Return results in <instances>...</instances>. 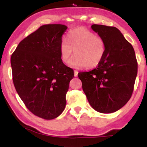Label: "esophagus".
<instances>
[{
  "label": "esophagus",
  "mask_w": 147,
  "mask_h": 147,
  "mask_svg": "<svg viewBox=\"0 0 147 147\" xmlns=\"http://www.w3.org/2000/svg\"><path fill=\"white\" fill-rule=\"evenodd\" d=\"M74 75H75V77H77L78 76V71L77 70H75L74 71Z\"/></svg>",
  "instance_id": "1"
}]
</instances>
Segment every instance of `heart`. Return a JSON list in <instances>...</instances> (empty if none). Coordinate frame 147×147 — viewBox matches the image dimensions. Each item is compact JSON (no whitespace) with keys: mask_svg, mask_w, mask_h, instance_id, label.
I'll return each mask as SVG.
<instances>
[{"mask_svg":"<svg viewBox=\"0 0 147 147\" xmlns=\"http://www.w3.org/2000/svg\"><path fill=\"white\" fill-rule=\"evenodd\" d=\"M74 51H73V50ZM61 58L68 64L73 55L76 56L70 62L72 68H87L97 67L102 62L106 52L104 38L92 31L84 28H77L70 31L60 45Z\"/></svg>","mask_w":147,"mask_h":147,"instance_id":"1","label":"heart"}]
</instances>
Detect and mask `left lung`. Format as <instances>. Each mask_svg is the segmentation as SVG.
I'll use <instances>...</instances> for the list:
<instances>
[{
    "label": "left lung",
    "instance_id": "obj_1",
    "mask_svg": "<svg viewBox=\"0 0 147 147\" xmlns=\"http://www.w3.org/2000/svg\"><path fill=\"white\" fill-rule=\"evenodd\" d=\"M92 30L104 38L106 52L95 69L79 72L82 88L90 106L102 113L120 109L132 95L138 62L132 45L115 27L94 24Z\"/></svg>",
    "mask_w": 147,
    "mask_h": 147
}]
</instances>
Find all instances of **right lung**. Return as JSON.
<instances>
[{"label": "right lung", "mask_w": 147, "mask_h": 147, "mask_svg": "<svg viewBox=\"0 0 147 147\" xmlns=\"http://www.w3.org/2000/svg\"><path fill=\"white\" fill-rule=\"evenodd\" d=\"M67 26L40 27L20 42L11 57L16 92L30 112L45 119L61 114L74 71L61 58L62 35Z\"/></svg>", "instance_id": "add662e5"}]
</instances>
